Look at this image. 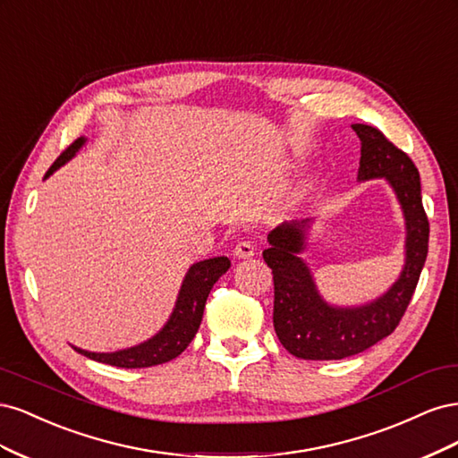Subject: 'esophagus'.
Returning a JSON list of instances; mask_svg holds the SVG:
<instances>
[{
	"instance_id": "1",
	"label": "esophagus",
	"mask_w": 458,
	"mask_h": 458,
	"mask_svg": "<svg viewBox=\"0 0 458 458\" xmlns=\"http://www.w3.org/2000/svg\"><path fill=\"white\" fill-rule=\"evenodd\" d=\"M233 254H234V258H239V259H248V258H252V256L256 254V250H254V244H252V242H248V241H241L237 246H234Z\"/></svg>"
}]
</instances>
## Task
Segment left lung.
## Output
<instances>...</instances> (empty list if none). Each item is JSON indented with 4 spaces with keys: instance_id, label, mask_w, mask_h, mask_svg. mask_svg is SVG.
Returning a JSON list of instances; mask_svg holds the SVG:
<instances>
[{
    "instance_id": "obj_1",
    "label": "left lung",
    "mask_w": 458,
    "mask_h": 458,
    "mask_svg": "<svg viewBox=\"0 0 458 458\" xmlns=\"http://www.w3.org/2000/svg\"><path fill=\"white\" fill-rule=\"evenodd\" d=\"M361 140L359 182L386 179L405 219V263L397 281L378 298L361 306H336L317 290L308 261L313 219L284 221L267 234L263 259L273 273V327L288 353L311 361L352 357L390 336L403 317L428 256L429 225L422 206L417 165L386 135L367 126H352Z\"/></svg>"
}]
</instances>
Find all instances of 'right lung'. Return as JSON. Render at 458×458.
<instances>
[{"instance_id": "1", "label": "right lung", "mask_w": 458, "mask_h": 458, "mask_svg": "<svg viewBox=\"0 0 458 458\" xmlns=\"http://www.w3.org/2000/svg\"><path fill=\"white\" fill-rule=\"evenodd\" d=\"M86 141H88L86 137H80V140H76L71 147H68L63 155L53 162L44 179L53 175L68 160H72L76 157V152L86 145ZM229 267H231V259L227 256H217V258L192 263L189 271L185 273L182 288H179V294H177L170 318L165 321V325L157 332V335L150 336L148 340L131 345V348L108 352V353L88 352V350L76 348V345H72V348L78 353L93 359V361L122 367V369H145V367H155V365L172 361V359H175L177 355H182V352L187 350L191 340L195 338L202 321L208 294H210L212 286L217 283L221 275L227 273Z\"/></svg>"}]
</instances>
